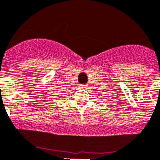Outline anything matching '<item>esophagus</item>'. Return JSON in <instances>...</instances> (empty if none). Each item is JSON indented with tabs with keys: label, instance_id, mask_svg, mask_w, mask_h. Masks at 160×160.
Masks as SVG:
<instances>
[{
	"label": "esophagus",
	"instance_id": "esophagus-1",
	"mask_svg": "<svg viewBox=\"0 0 160 160\" xmlns=\"http://www.w3.org/2000/svg\"><path fill=\"white\" fill-rule=\"evenodd\" d=\"M80 87H81V88L87 89V87H88V85H87V84H81V85H80Z\"/></svg>",
	"mask_w": 160,
	"mask_h": 160
}]
</instances>
